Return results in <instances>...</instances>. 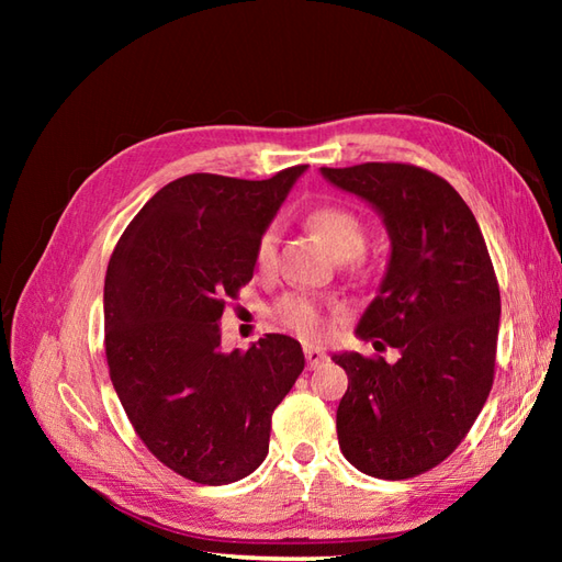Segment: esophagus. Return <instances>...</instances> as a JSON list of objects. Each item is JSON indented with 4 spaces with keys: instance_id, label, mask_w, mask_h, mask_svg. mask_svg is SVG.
<instances>
[{
    "instance_id": "34e87169",
    "label": "esophagus",
    "mask_w": 562,
    "mask_h": 562,
    "mask_svg": "<svg viewBox=\"0 0 562 562\" xmlns=\"http://www.w3.org/2000/svg\"><path fill=\"white\" fill-rule=\"evenodd\" d=\"M304 357H306L308 369H318L328 362V355L318 348H304Z\"/></svg>"
}]
</instances>
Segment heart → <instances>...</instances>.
Listing matches in <instances>:
<instances>
[{"mask_svg":"<svg viewBox=\"0 0 562 562\" xmlns=\"http://www.w3.org/2000/svg\"><path fill=\"white\" fill-rule=\"evenodd\" d=\"M308 224L324 238V244L338 258H352V266L360 268V256L367 246V222L360 212L342 202H321L308 210ZM278 254V234L266 229L256 241V266L260 272H270ZM274 318L288 330L302 338H318L326 330V306L308 294H288L274 304Z\"/></svg>","mask_w":562,"mask_h":562,"instance_id":"obj_1","label":"heart"}]
</instances>
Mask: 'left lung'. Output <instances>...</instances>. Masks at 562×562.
Here are the masks:
<instances>
[{
  "label": "left lung",
  "mask_w": 562,
  "mask_h": 562,
  "mask_svg": "<svg viewBox=\"0 0 562 562\" xmlns=\"http://www.w3.org/2000/svg\"><path fill=\"white\" fill-rule=\"evenodd\" d=\"M333 186L379 210L391 260L357 336L398 362L342 352L348 372L338 441L355 469L384 481L415 479L445 461L491 396L499 288L471 207L445 178L398 161L321 169Z\"/></svg>",
  "instance_id": "8db88e82"
}]
</instances>
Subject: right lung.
<instances>
[{
	"label": "right lung",
	"mask_w": 562,
	"mask_h": 562,
	"mask_svg": "<svg viewBox=\"0 0 562 562\" xmlns=\"http://www.w3.org/2000/svg\"><path fill=\"white\" fill-rule=\"evenodd\" d=\"M306 166L268 181L190 173L127 224L103 288L105 360L130 425L166 469L226 485L268 457L270 423L304 369L266 333L222 352L220 318L254 278L256 241Z\"/></svg>",
	"instance_id": "1"
}]
</instances>
